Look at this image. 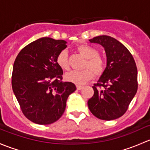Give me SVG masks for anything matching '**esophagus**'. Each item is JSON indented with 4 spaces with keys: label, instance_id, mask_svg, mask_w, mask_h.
I'll return each instance as SVG.
<instances>
[{
    "label": "esophagus",
    "instance_id": "esophagus-1",
    "mask_svg": "<svg viewBox=\"0 0 150 150\" xmlns=\"http://www.w3.org/2000/svg\"><path fill=\"white\" fill-rule=\"evenodd\" d=\"M83 88V86H81V85H76V89H78V90H80V89H81Z\"/></svg>",
    "mask_w": 150,
    "mask_h": 150
}]
</instances>
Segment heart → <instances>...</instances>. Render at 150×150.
Returning <instances> with one entry per match:
<instances>
[{
	"mask_svg": "<svg viewBox=\"0 0 150 150\" xmlns=\"http://www.w3.org/2000/svg\"><path fill=\"white\" fill-rule=\"evenodd\" d=\"M77 51L86 59L84 68H88L89 69H84L81 71H71L68 72L65 75L66 80L76 84H83L93 78V73L95 76L102 74L105 69V61L98 55V51L95 47L89 45H81L77 47ZM56 61L61 69L64 70L69 69L68 52L66 50H62L58 53Z\"/></svg>",
	"mask_w": 150,
	"mask_h": 150,
	"instance_id": "heart-1",
	"label": "heart"
}]
</instances>
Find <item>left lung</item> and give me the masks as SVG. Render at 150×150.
Returning a JSON list of instances; mask_svg holds the SVG:
<instances>
[{
    "instance_id": "8db88e82",
    "label": "left lung",
    "mask_w": 150,
    "mask_h": 150,
    "mask_svg": "<svg viewBox=\"0 0 150 150\" xmlns=\"http://www.w3.org/2000/svg\"><path fill=\"white\" fill-rule=\"evenodd\" d=\"M104 47L106 68L97 84L94 95L88 100L92 114L105 121L120 118L127 110L138 87L137 69L131 52L115 38L100 35L89 40Z\"/></svg>"
}]
</instances>
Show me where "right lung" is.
<instances>
[{"label":"right lung","mask_w":150,"mask_h":150,"mask_svg":"<svg viewBox=\"0 0 150 150\" xmlns=\"http://www.w3.org/2000/svg\"><path fill=\"white\" fill-rule=\"evenodd\" d=\"M67 42L42 38L24 47L14 61L12 89L24 115L29 121L47 125L64 114L66 100L76 89L62 81L63 70L56 58Z\"/></svg>","instance_id":"right-lung-1"}]
</instances>
